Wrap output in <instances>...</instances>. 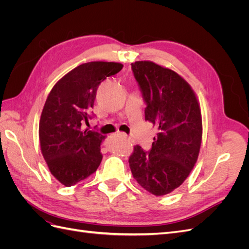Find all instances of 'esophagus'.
Segmentation results:
<instances>
[{
	"mask_svg": "<svg viewBox=\"0 0 249 249\" xmlns=\"http://www.w3.org/2000/svg\"><path fill=\"white\" fill-rule=\"evenodd\" d=\"M120 135H122V136H123L124 138H127L126 135H125V134H124V133H122V134H120ZM104 149H106V148H104ZM106 152H107V150H106Z\"/></svg>",
	"mask_w": 249,
	"mask_h": 249,
	"instance_id": "esophagus-1",
	"label": "esophagus"
}]
</instances>
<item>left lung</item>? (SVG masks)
<instances>
[{"label": "left lung", "instance_id": "8db88e82", "mask_svg": "<svg viewBox=\"0 0 249 249\" xmlns=\"http://www.w3.org/2000/svg\"><path fill=\"white\" fill-rule=\"evenodd\" d=\"M145 120L157 129L148 152L134 146L129 163L138 184L156 196L184 183L197 161L202 136L199 104L191 86L169 69L152 61L132 63Z\"/></svg>", "mask_w": 249, "mask_h": 249}]
</instances>
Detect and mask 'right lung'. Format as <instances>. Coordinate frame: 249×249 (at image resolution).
<instances>
[{
	"label": "right lung",
	"instance_id": "1",
	"mask_svg": "<svg viewBox=\"0 0 249 249\" xmlns=\"http://www.w3.org/2000/svg\"><path fill=\"white\" fill-rule=\"evenodd\" d=\"M123 69L122 63L94 61L81 64L52 88L39 122L42 156L51 173L66 187L76 185L97 169L106 136L83 129L91 118L101 83Z\"/></svg>",
	"mask_w": 249,
	"mask_h": 249
}]
</instances>
